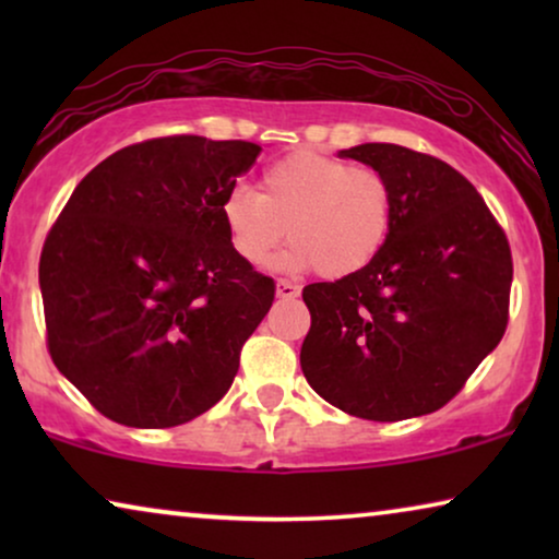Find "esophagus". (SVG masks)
<instances>
[{
  "instance_id": "34e87169",
  "label": "esophagus",
  "mask_w": 559,
  "mask_h": 559,
  "mask_svg": "<svg viewBox=\"0 0 559 559\" xmlns=\"http://www.w3.org/2000/svg\"><path fill=\"white\" fill-rule=\"evenodd\" d=\"M300 295V287L293 285V282L287 280H280L277 282V297H282V300H293V297Z\"/></svg>"
}]
</instances>
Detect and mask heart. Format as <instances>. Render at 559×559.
Wrapping results in <instances>:
<instances>
[{
  "mask_svg": "<svg viewBox=\"0 0 559 559\" xmlns=\"http://www.w3.org/2000/svg\"><path fill=\"white\" fill-rule=\"evenodd\" d=\"M221 218L243 264H270L287 236L289 272L318 270L320 277L341 280L361 272L384 249L394 193L386 175L369 165L295 152L266 167L259 193L241 186L228 190Z\"/></svg>",
  "mask_w": 559,
  "mask_h": 559,
  "instance_id": "obj_1",
  "label": "heart"
}]
</instances>
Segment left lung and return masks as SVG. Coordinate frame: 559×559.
I'll use <instances>...</instances> for the list:
<instances>
[{"label":"left lung","mask_w":559,"mask_h":559,"mask_svg":"<svg viewBox=\"0 0 559 559\" xmlns=\"http://www.w3.org/2000/svg\"><path fill=\"white\" fill-rule=\"evenodd\" d=\"M386 175L394 221L361 272L302 289L308 384L373 423L430 415L453 400L509 323L507 234L455 167L402 144L343 150Z\"/></svg>","instance_id":"1"}]
</instances>
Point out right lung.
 Returning a JSON list of instances; mask_svg holds the SVG:
<instances>
[{
    "label": "right lung",
    "instance_id": "add662e5",
    "mask_svg": "<svg viewBox=\"0 0 559 559\" xmlns=\"http://www.w3.org/2000/svg\"><path fill=\"white\" fill-rule=\"evenodd\" d=\"M259 152L157 136L114 152L68 198L40 254L45 341L104 417L163 430L231 386L277 289L234 254L221 218Z\"/></svg>",
    "mask_w": 559,
    "mask_h": 559
}]
</instances>
